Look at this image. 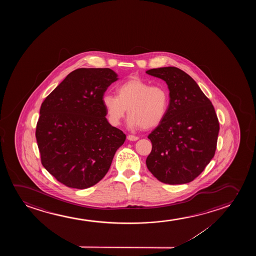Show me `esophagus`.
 I'll return each mask as SVG.
<instances>
[{"label":"esophagus","mask_w":256,"mask_h":256,"mask_svg":"<svg viewBox=\"0 0 256 256\" xmlns=\"http://www.w3.org/2000/svg\"><path fill=\"white\" fill-rule=\"evenodd\" d=\"M126 139L128 140H131V142H134V140H138L139 137L136 136H132V134H128V136H126Z\"/></svg>","instance_id":"34e87169"}]
</instances>
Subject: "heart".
Instances as JSON below:
<instances>
[{"mask_svg":"<svg viewBox=\"0 0 256 256\" xmlns=\"http://www.w3.org/2000/svg\"><path fill=\"white\" fill-rule=\"evenodd\" d=\"M116 94H106L102 97L108 119L114 126L119 125L126 108L130 116L126 124L130 128L150 130L158 126L168 112V92L162 86L133 78L119 84Z\"/></svg>","mask_w":256,"mask_h":256,"instance_id":"1","label":"heart"}]
</instances>
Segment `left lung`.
Wrapping results in <instances>:
<instances>
[{
  "mask_svg": "<svg viewBox=\"0 0 256 256\" xmlns=\"http://www.w3.org/2000/svg\"><path fill=\"white\" fill-rule=\"evenodd\" d=\"M146 74L165 81L170 91L167 114L148 136L152 142L148 168L164 184L192 182L215 154L220 124L214 106L179 68L160 67Z\"/></svg>",
  "mask_w": 256,
  "mask_h": 256,
  "instance_id": "8db88e82",
  "label": "left lung"
}]
</instances>
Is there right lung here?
I'll return each instance as SVG.
<instances>
[{
	"label": "right lung",
	"mask_w": 256,
	"mask_h": 256,
	"mask_svg": "<svg viewBox=\"0 0 256 256\" xmlns=\"http://www.w3.org/2000/svg\"><path fill=\"white\" fill-rule=\"evenodd\" d=\"M118 80L109 68H80L42 102L36 130L41 162L64 186L82 190L100 182L126 140L106 118L102 104L106 89Z\"/></svg>",
	"instance_id": "add662e5"
}]
</instances>
